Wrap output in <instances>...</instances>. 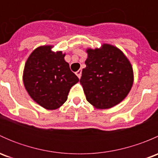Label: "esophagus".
Returning a JSON list of instances; mask_svg holds the SVG:
<instances>
[{"instance_id":"1","label":"esophagus","mask_w":158,"mask_h":158,"mask_svg":"<svg viewBox=\"0 0 158 158\" xmlns=\"http://www.w3.org/2000/svg\"><path fill=\"white\" fill-rule=\"evenodd\" d=\"M76 76H78V77L80 78V77H81V75H82V70L79 69L77 72H76Z\"/></svg>"}]
</instances>
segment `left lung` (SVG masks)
Instances as JSON below:
<instances>
[{"instance_id": "8db88e82", "label": "left lung", "mask_w": 158, "mask_h": 158, "mask_svg": "<svg viewBox=\"0 0 158 158\" xmlns=\"http://www.w3.org/2000/svg\"><path fill=\"white\" fill-rule=\"evenodd\" d=\"M80 82L86 100L97 109H109L122 101L131 89L133 70L123 52L109 44L89 49Z\"/></svg>"}]
</instances>
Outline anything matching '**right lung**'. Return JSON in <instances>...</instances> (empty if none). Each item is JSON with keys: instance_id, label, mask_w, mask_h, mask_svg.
<instances>
[{"instance_id": "add662e5", "label": "right lung", "mask_w": 158, "mask_h": 158, "mask_svg": "<svg viewBox=\"0 0 158 158\" xmlns=\"http://www.w3.org/2000/svg\"><path fill=\"white\" fill-rule=\"evenodd\" d=\"M50 46L36 48L25 64L23 83L36 103L47 109L60 108L79 78L71 71L61 51L54 52Z\"/></svg>"}]
</instances>
